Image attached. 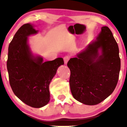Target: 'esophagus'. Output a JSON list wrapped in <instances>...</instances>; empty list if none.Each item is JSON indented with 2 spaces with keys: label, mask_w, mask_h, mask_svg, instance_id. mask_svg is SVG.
<instances>
[{
  "label": "esophagus",
  "mask_w": 127,
  "mask_h": 127,
  "mask_svg": "<svg viewBox=\"0 0 127 127\" xmlns=\"http://www.w3.org/2000/svg\"><path fill=\"white\" fill-rule=\"evenodd\" d=\"M69 58H70V57L69 56H65L64 57V62H65V64H66L67 63Z\"/></svg>",
  "instance_id": "1"
}]
</instances>
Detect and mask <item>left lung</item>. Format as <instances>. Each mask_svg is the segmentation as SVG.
I'll return each mask as SVG.
<instances>
[{"label": "left lung", "mask_w": 127, "mask_h": 127, "mask_svg": "<svg viewBox=\"0 0 127 127\" xmlns=\"http://www.w3.org/2000/svg\"><path fill=\"white\" fill-rule=\"evenodd\" d=\"M69 84L74 98L95 105L112 94L117 86L121 61L119 46L107 27H102L96 40L70 58Z\"/></svg>", "instance_id": "1"}]
</instances>
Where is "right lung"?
Returning <instances> with one entry per match:
<instances>
[{
	"mask_svg": "<svg viewBox=\"0 0 127 127\" xmlns=\"http://www.w3.org/2000/svg\"><path fill=\"white\" fill-rule=\"evenodd\" d=\"M31 24L18 29L8 46L7 68L10 84L20 99L34 108L44 106L50 101L49 85L63 58L43 61L34 55L28 44V37L38 33Z\"/></svg>",
	"mask_w": 127,
	"mask_h": 127,
	"instance_id": "right-lung-1",
	"label": "right lung"
}]
</instances>
